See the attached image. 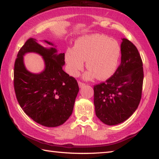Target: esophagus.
Wrapping results in <instances>:
<instances>
[{
    "label": "esophagus",
    "instance_id": "esophagus-1",
    "mask_svg": "<svg viewBox=\"0 0 159 159\" xmlns=\"http://www.w3.org/2000/svg\"><path fill=\"white\" fill-rule=\"evenodd\" d=\"M78 83H79V85L80 88H82V87H83V86H84V85H85L84 83H83V82H81V81H79Z\"/></svg>",
    "mask_w": 159,
    "mask_h": 159
}]
</instances>
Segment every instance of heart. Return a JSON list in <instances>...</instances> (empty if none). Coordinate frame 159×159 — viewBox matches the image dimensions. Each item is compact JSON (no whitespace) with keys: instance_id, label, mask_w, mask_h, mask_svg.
<instances>
[{"instance_id":"b5f03b06","label":"heart","mask_w":159,"mask_h":159,"mask_svg":"<svg viewBox=\"0 0 159 159\" xmlns=\"http://www.w3.org/2000/svg\"><path fill=\"white\" fill-rule=\"evenodd\" d=\"M120 55V47L115 39L93 34L79 38L74 48L66 51L65 60L71 76H77L86 60V66L89 70L85 74V79L90 80L98 77L105 80L114 74Z\"/></svg>"}]
</instances>
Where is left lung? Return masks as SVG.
Here are the masks:
<instances>
[{"label":"left lung","mask_w":159,"mask_h":159,"mask_svg":"<svg viewBox=\"0 0 159 159\" xmlns=\"http://www.w3.org/2000/svg\"><path fill=\"white\" fill-rule=\"evenodd\" d=\"M121 62L112 76L94 85L95 114L104 124L114 125L133 115L142 98L143 64L133 43L122 39Z\"/></svg>","instance_id":"obj_1"}]
</instances>
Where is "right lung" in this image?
Segmentation results:
<instances>
[{"label":"right lung","instance_id":"1","mask_svg":"<svg viewBox=\"0 0 159 159\" xmlns=\"http://www.w3.org/2000/svg\"><path fill=\"white\" fill-rule=\"evenodd\" d=\"M27 52L43 57L45 69L41 73L32 74L25 69L23 56ZM64 64V53L43 47L33 38L26 41L15 60L14 88L19 104L35 122L46 127H57L66 121L79 91L77 80L62 69Z\"/></svg>","mask_w":159,"mask_h":159}]
</instances>
